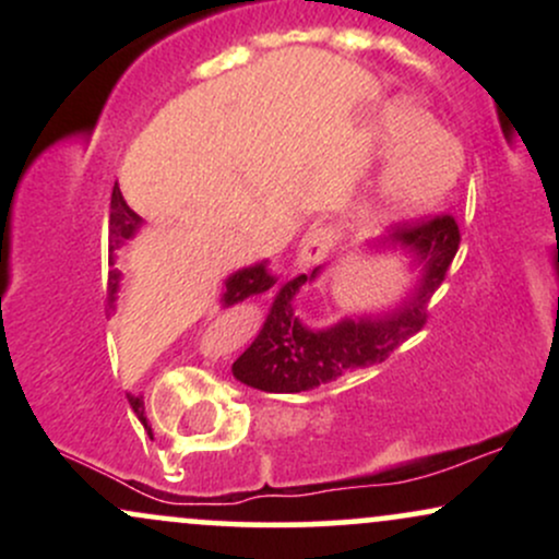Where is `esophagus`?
<instances>
[{
  "label": "esophagus",
  "mask_w": 559,
  "mask_h": 559,
  "mask_svg": "<svg viewBox=\"0 0 559 559\" xmlns=\"http://www.w3.org/2000/svg\"><path fill=\"white\" fill-rule=\"evenodd\" d=\"M331 249V234L325 228H316L310 230V234L301 236L299 241V249H297V262L301 267H310V265H318L320 260L329 254Z\"/></svg>",
  "instance_id": "esophagus-1"
}]
</instances>
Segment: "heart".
<instances>
[{
	"mask_svg": "<svg viewBox=\"0 0 559 559\" xmlns=\"http://www.w3.org/2000/svg\"><path fill=\"white\" fill-rule=\"evenodd\" d=\"M381 155H391L365 204L370 223H396L420 215L447 194L460 155L444 133L413 105H391L378 126Z\"/></svg>",
	"mask_w": 559,
	"mask_h": 559,
	"instance_id": "heart-1",
	"label": "heart"
}]
</instances>
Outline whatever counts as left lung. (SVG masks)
<instances>
[{"label":"left lung","mask_w":559,"mask_h":559,"mask_svg":"<svg viewBox=\"0 0 559 559\" xmlns=\"http://www.w3.org/2000/svg\"><path fill=\"white\" fill-rule=\"evenodd\" d=\"M460 247V228L452 215H436L423 223H400L370 243V252L402 249L418 281L407 297L381 316L344 318L329 329H307L294 316L292 301L307 281H316L320 267L310 275H297L275 294L271 312L247 352L234 362L236 381L273 394H299L336 381L352 370L383 362L396 346L415 336L428 318V301L441 286Z\"/></svg>","instance_id":"left-lung-1"}]
</instances>
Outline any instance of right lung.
Returning <instances> with one entry per match:
<instances>
[{
  "label": "right lung",
  "mask_w": 559,
  "mask_h": 559,
  "mask_svg": "<svg viewBox=\"0 0 559 559\" xmlns=\"http://www.w3.org/2000/svg\"><path fill=\"white\" fill-rule=\"evenodd\" d=\"M139 228H141V217L128 207L123 194H120L118 183H115L112 202H110V252L123 247L128 239H133V236L139 234ZM112 262L115 258L110 254V265ZM273 284H275V275L267 271V262H258V265H249V267H241V271L230 273L226 284H223V297H221L223 310H226V307L239 305L243 299L254 297V294L267 292ZM118 292H120V271H115L112 267L110 281H107V301H110V307H115ZM128 402H131L133 413L139 415V420H144V400H141V396L128 394Z\"/></svg>",
  "instance_id": "obj_1"
}]
</instances>
